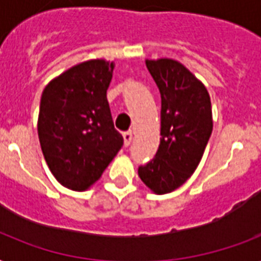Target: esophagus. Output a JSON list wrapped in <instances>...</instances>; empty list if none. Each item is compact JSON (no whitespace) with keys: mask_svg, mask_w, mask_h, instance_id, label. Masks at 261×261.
I'll use <instances>...</instances> for the list:
<instances>
[{"mask_svg":"<svg viewBox=\"0 0 261 261\" xmlns=\"http://www.w3.org/2000/svg\"><path fill=\"white\" fill-rule=\"evenodd\" d=\"M123 139H124V146H128L133 141V133L131 131H126L123 133Z\"/></svg>","mask_w":261,"mask_h":261,"instance_id":"1","label":"esophagus"}]
</instances>
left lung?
I'll return each mask as SVG.
<instances>
[{"mask_svg": "<svg viewBox=\"0 0 261 261\" xmlns=\"http://www.w3.org/2000/svg\"><path fill=\"white\" fill-rule=\"evenodd\" d=\"M161 94V138L154 159L138 174L154 194L172 192L198 168L213 131L210 94L186 66L173 59H146Z\"/></svg>", "mask_w": 261, "mask_h": 261, "instance_id": "1", "label": "left lung"}]
</instances>
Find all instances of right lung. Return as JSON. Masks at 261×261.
I'll return each instance as SVG.
<instances>
[{"label":"right lung","instance_id":"1","mask_svg":"<svg viewBox=\"0 0 261 261\" xmlns=\"http://www.w3.org/2000/svg\"><path fill=\"white\" fill-rule=\"evenodd\" d=\"M114 62L92 59L70 67L42 93L38 134L46 163L63 187L88 190L123 146L107 89Z\"/></svg>","mask_w":261,"mask_h":261}]
</instances>
